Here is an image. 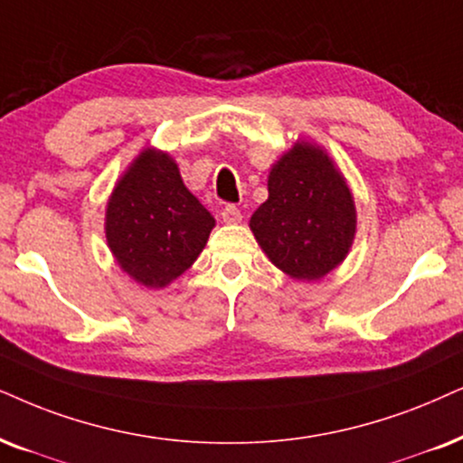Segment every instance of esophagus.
Returning <instances> with one entry per match:
<instances>
[{"instance_id": "esophagus-1", "label": "esophagus", "mask_w": 463, "mask_h": 463, "mask_svg": "<svg viewBox=\"0 0 463 463\" xmlns=\"http://www.w3.org/2000/svg\"><path fill=\"white\" fill-rule=\"evenodd\" d=\"M241 212L235 207V204H226L224 209H222V220L226 222V224H239L241 222Z\"/></svg>"}]
</instances>
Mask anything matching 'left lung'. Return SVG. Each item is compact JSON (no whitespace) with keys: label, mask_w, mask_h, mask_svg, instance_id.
Instances as JSON below:
<instances>
[{"label":"left lung","mask_w":463,"mask_h":463,"mask_svg":"<svg viewBox=\"0 0 463 463\" xmlns=\"http://www.w3.org/2000/svg\"><path fill=\"white\" fill-rule=\"evenodd\" d=\"M269 198L250 228L269 260L303 282L325 278L346 259L356 232L354 198L329 154L297 140L269 173Z\"/></svg>","instance_id":"left-lung-1"}]
</instances>
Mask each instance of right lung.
<instances>
[{
  "label": "right lung",
  "mask_w": 463,
  "mask_h": 463,
  "mask_svg": "<svg viewBox=\"0 0 463 463\" xmlns=\"http://www.w3.org/2000/svg\"><path fill=\"white\" fill-rule=\"evenodd\" d=\"M213 226V215L184 185L177 162L147 147L117 181L104 232L134 282L164 288L194 265Z\"/></svg>",
  "instance_id": "obj_1"
}]
</instances>
